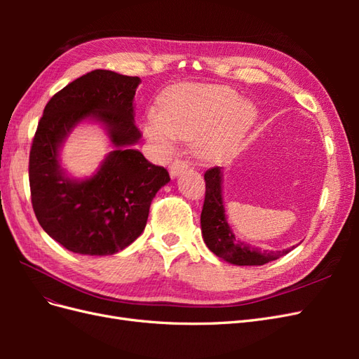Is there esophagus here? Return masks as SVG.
Listing matches in <instances>:
<instances>
[{"label":"esophagus","mask_w":359,"mask_h":359,"mask_svg":"<svg viewBox=\"0 0 359 359\" xmlns=\"http://www.w3.org/2000/svg\"><path fill=\"white\" fill-rule=\"evenodd\" d=\"M187 168H189V163H187L186 160H181V158L173 160V163H172V165L169 166V173H170V177H172V178L178 177L180 173L186 170Z\"/></svg>","instance_id":"obj_1"}]
</instances>
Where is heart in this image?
I'll return each mask as SVG.
<instances>
[{"label":"heart","mask_w":359,"mask_h":359,"mask_svg":"<svg viewBox=\"0 0 359 359\" xmlns=\"http://www.w3.org/2000/svg\"><path fill=\"white\" fill-rule=\"evenodd\" d=\"M252 103L219 85H186L161 99L160 111L151 109L144 121L148 140L161 151L172 148L175 137L196 140L201 158L217 161L238 148L253 124Z\"/></svg>","instance_id":"1"}]
</instances>
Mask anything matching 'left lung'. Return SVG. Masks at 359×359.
<instances>
[{"label": "left lung", "mask_w": 359, "mask_h": 359, "mask_svg": "<svg viewBox=\"0 0 359 359\" xmlns=\"http://www.w3.org/2000/svg\"><path fill=\"white\" fill-rule=\"evenodd\" d=\"M205 201L201 214L203 241L211 252L233 265H265L287 255L290 250L266 252L238 241L227 224L222 198V168L215 166L205 172Z\"/></svg>", "instance_id": "left-lung-1"}]
</instances>
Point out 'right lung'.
Segmentation results:
<instances>
[{
    "instance_id": "1",
    "label": "right lung",
    "mask_w": 359,
    "mask_h": 359,
    "mask_svg": "<svg viewBox=\"0 0 359 359\" xmlns=\"http://www.w3.org/2000/svg\"><path fill=\"white\" fill-rule=\"evenodd\" d=\"M140 79L94 70L64 86L48 102L29 151L32 210L50 238L73 253L115 255L144 232L156 193L170 181L168 170L133 149L140 132L133 99ZM86 117L102 122L116 149L91 179L63 175L57 151Z\"/></svg>"
}]
</instances>
